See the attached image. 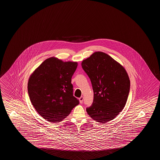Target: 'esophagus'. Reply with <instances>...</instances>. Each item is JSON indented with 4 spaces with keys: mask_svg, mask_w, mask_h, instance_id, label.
<instances>
[{
    "mask_svg": "<svg viewBox=\"0 0 160 160\" xmlns=\"http://www.w3.org/2000/svg\"><path fill=\"white\" fill-rule=\"evenodd\" d=\"M79 100H80V103H82V102H83V100H84V97H80V98H79Z\"/></svg>",
    "mask_w": 160,
    "mask_h": 160,
    "instance_id": "1",
    "label": "esophagus"
}]
</instances>
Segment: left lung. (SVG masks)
I'll return each mask as SVG.
<instances>
[{
  "label": "left lung",
  "instance_id": "8db88e82",
  "mask_svg": "<svg viewBox=\"0 0 160 160\" xmlns=\"http://www.w3.org/2000/svg\"><path fill=\"white\" fill-rule=\"evenodd\" d=\"M89 76L94 99L87 112L94 121H111L125 107L130 90V80L126 70L110 56L96 52L81 63Z\"/></svg>",
  "mask_w": 160,
  "mask_h": 160
}]
</instances>
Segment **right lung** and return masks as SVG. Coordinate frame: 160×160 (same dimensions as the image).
Returning a JSON list of instances; mask_svg holds the SVG:
<instances>
[{
	"mask_svg": "<svg viewBox=\"0 0 160 160\" xmlns=\"http://www.w3.org/2000/svg\"><path fill=\"white\" fill-rule=\"evenodd\" d=\"M77 66V62H64L50 58L29 78L28 92L32 104L39 115L51 123L62 121L79 104L73 95L71 84Z\"/></svg>",
	"mask_w": 160,
	"mask_h": 160,
	"instance_id": "add662e5",
	"label": "right lung"
}]
</instances>
